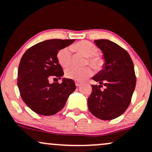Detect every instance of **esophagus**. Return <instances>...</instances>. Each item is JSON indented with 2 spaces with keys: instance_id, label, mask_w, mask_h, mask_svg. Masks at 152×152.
Instances as JSON below:
<instances>
[{
  "instance_id": "1",
  "label": "esophagus",
  "mask_w": 152,
  "mask_h": 152,
  "mask_svg": "<svg viewBox=\"0 0 152 152\" xmlns=\"http://www.w3.org/2000/svg\"><path fill=\"white\" fill-rule=\"evenodd\" d=\"M75 83H76V86H81V82H79V81H76V82H75Z\"/></svg>"
}]
</instances>
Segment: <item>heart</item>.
<instances>
[{
    "label": "heart",
    "instance_id": "heart-1",
    "mask_svg": "<svg viewBox=\"0 0 152 152\" xmlns=\"http://www.w3.org/2000/svg\"><path fill=\"white\" fill-rule=\"evenodd\" d=\"M74 50L82 54L84 56L88 57V62L91 66L96 70H99L103 65V60L98 56V48L93 43L88 41H80L71 46ZM58 61L62 67L66 68L69 66L71 61V50L70 48H64L60 50L57 54ZM92 74V71L89 67L83 69H76L74 67H69L66 69L65 76L69 79L74 80L76 81H82L86 79Z\"/></svg>",
    "mask_w": 152,
    "mask_h": 152
}]
</instances>
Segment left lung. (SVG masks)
Wrapping results in <instances>:
<instances>
[{
	"mask_svg": "<svg viewBox=\"0 0 152 152\" xmlns=\"http://www.w3.org/2000/svg\"><path fill=\"white\" fill-rule=\"evenodd\" d=\"M102 50L104 64L102 69L91 78L99 85H92L88 99L90 112L102 120H111L125 112L135 89L136 76L129 54L113 41L95 40ZM102 85L105 89H100Z\"/></svg>",
	"mask_w": 152,
	"mask_h": 152,
	"instance_id": "obj_1",
	"label": "left lung"
}]
</instances>
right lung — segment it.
<instances>
[{
  "instance_id": "right-lung-1",
  "label": "right lung",
  "mask_w": 152,
  "mask_h": 152,
  "mask_svg": "<svg viewBox=\"0 0 152 152\" xmlns=\"http://www.w3.org/2000/svg\"><path fill=\"white\" fill-rule=\"evenodd\" d=\"M75 39H50L28 48L18 66V85L24 103L36 114L51 116L61 111L76 89L74 81L62 78V83H49L51 77L61 79L64 71L58 61L60 50L70 46Z\"/></svg>"
}]
</instances>
